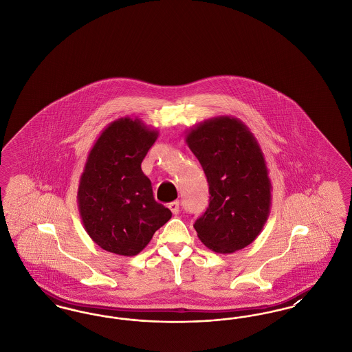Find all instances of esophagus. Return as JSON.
Wrapping results in <instances>:
<instances>
[{"mask_svg": "<svg viewBox=\"0 0 352 352\" xmlns=\"http://www.w3.org/2000/svg\"><path fill=\"white\" fill-rule=\"evenodd\" d=\"M168 208L171 210V212H173L174 215L179 214V201H171V203H168Z\"/></svg>", "mask_w": 352, "mask_h": 352, "instance_id": "esophagus-1", "label": "esophagus"}]
</instances>
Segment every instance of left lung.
I'll return each mask as SVG.
<instances>
[{
	"label": "left lung",
	"instance_id": "obj_1",
	"mask_svg": "<svg viewBox=\"0 0 352 352\" xmlns=\"http://www.w3.org/2000/svg\"><path fill=\"white\" fill-rule=\"evenodd\" d=\"M184 138L210 186V204L194 224L199 240L217 253L245 248L263 231L272 206V184L260 144L232 116L204 120Z\"/></svg>",
	"mask_w": 352,
	"mask_h": 352
}]
</instances>
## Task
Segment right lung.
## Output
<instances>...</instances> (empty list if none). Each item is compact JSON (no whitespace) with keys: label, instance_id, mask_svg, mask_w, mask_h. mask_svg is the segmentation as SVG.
<instances>
[{"label":"right lung","instance_id":"add662e5","mask_svg":"<svg viewBox=\"0 0 352 352\" xmlns=\"http://www.w3.org/2000/svg\"><path fill=\"white\" fill-rule=\"evenodd\" d=\"M157 137V129L126 116L111 122L88 153L78 207L84 230L104 251L135 256L171 218L141 170Z\"/></svg>","mask_w":352,"mask_h":352}]
</instances>
